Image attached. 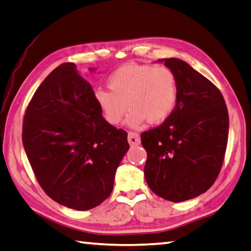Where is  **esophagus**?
<instances>
[{
	"label": "esophagus",
	"instance_id": "obj_1",
	"mask_svg": "<svg viewBox=\"0 0 251 251\" xmlns=\"http://www.w3.org/2000/svg\"><path fill=\"white\" fill-rule=\"evenodd\" d=\"M128 143L131 146H137L140 144V137L137 133H134V131H129L128 133Z\"/></svg>",
	"mask_w": 251,
	"mask_h": 251
}]
</instances>
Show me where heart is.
Masks as SVG:
<instances>
[{
	"label": "heart",
	"mask_w": 251,
	"mask_h": 251,
	"mask_svg": "<svg viewBox=\"0 0 251 251\" xmlns=\"http://www.w3.org/2000/svg\"><path fill=\"white\" fill-rule=\"evenodd\" d=\"M108 89L97 90L94 100L108 124L118 125L127 107V124L139 128L146 121L161 124L175 110L177 79L167 66L127 63L108 76Z\"/></svg>",
	"instance_id": "1"
}]
</instances>
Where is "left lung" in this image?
Masks as SVG:
<instances>
[{"label":"left lung","instance_id":"left-lung-1","mask_svg":"<svg viewBox=\"0 0 251 251\" xmlns=\"http://www.w3.org/2000/svg\"><path fill=\"white\" fill-rule=\"evenodd\" d=\"M159 61L176 75L177 100L161 125L141 134L147 151L144 172L158 197L183 202L206 192L220 175L228 140V111L221 91L185 61Z\"/></svg>","mask_w":251,"mask_h":251}]
</instances>
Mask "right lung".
<instances>
[{
	"instance_id": "right-lung-1",
	"label": "right lung",
	"mask_w": 251,
	"mask_h": 251,
	"mask_svg": "<svg viewBox=\"0 0 251 251\" xmlns=\"http://www.w3.org/2000/svg\"><path fill=\"white\" fill-rule=\"evenodd\" d=\"M22 139L45 193L76 211L110 197L117 167L129 149L127 133L104 120L92 86L72 62L61 63L36 90Z\"/></svg>"
}]
</instances>
